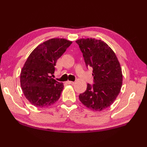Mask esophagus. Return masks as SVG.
I'll return each mask as SVG.
<instances>
[{"label":"esophagus","instance_id":"34e87169","mask_svg":"<svg viewBox=\"0 0 147 147\" xmlns=\"http://www.w3.org/2000/svg\"><path fill=\"white\" fill-rule=\"evenodd\" d=\"M67 83L68 84H74V82H72V81H67Z\"/></svg>","mask_w":147,"mask_h":147}]
</instances>
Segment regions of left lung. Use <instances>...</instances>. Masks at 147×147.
Returning <instances> with one entry per match:
<instances>
[{"mask_svg": "<svg viewBox=\"0 0 147 147\" xmlns=\"http://www.w3.org/2000/svg\"><path fill=\"white\" fill-rule=\"evenodd\" d=\"M83 54L87 67H92L94 83L87 84V90L79 95L84 106L100 111L109 107L122 86L121 68L115 52L108 45L94 38L76 41Z\"/></svg>", "mask_w": 147, "mask_h": 147, "instance_id": "left-lung-1", "label": "left lung"}]
</instances>
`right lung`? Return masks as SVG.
Listing matches in <instances>:
<instances>
[{
    "label": "right lung",
    "instance_id": "right-lung-1",
    "mask_svg": "<svg viewBox=\"0 0 147 147\" xmlns=\"http://www.w3.org/2000/svg\"><path fill=\"white\" fill-rule=\"evenodd\" d=\"M72 42L64 38H52L36 48L22 67L20 82L25 97L38 107L50 106L60 98L63 83L51 78L57 60Z\"/></svg>",
    "mask_w": 147,
    "mask_h": 147
}]
</instances>
